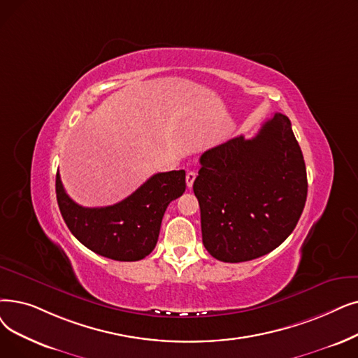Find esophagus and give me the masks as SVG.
Wrapping results in <instances>:
<instances>
[{
    "label": "esophagus",
    "instance_id": "1",
    "mask_svg": "<svg viewBox=\"0 0 358 358\" xmlns=\"http://www.w3.org/2000/svg\"><path fill=\"white\" fill-rule=\"evenodd\" d=\"M194 180H196V173H194V171H187V174H185V182H187V187L189 189L193 185Z\"/></svg>",
    "mask_w": 358,
    "mask_h": 358
}]
</instances>
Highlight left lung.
<instances>
[{"instance_id":"8db88e82","label":"left lung","mask_w":358,"mask_h":358,"mask_svg":"<svg viewBox=\"0 0 358 358\" xmlns=\"http://www.w3.org/2000/svg\"><path fill=\"white\" fill-rule=\"evenodd\" d=\"M193 192L201 240L217 260L265 256L294 231L307 199V174L291 121L276 113L253 138L238 136L200 157Z\"/></svg>"}]
</instances>
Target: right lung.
<instances>
[{
    "instance_id": "1",
    "label": "right lung",
    "mask_w": 358,
    "mask_h": 358,
    "mask_svg": "<svg viewBox=\"0 0 358 358\" xmlns=\"http://www.w3.org/2000/svg\"><path fill=\"white\" fill-rule=\"evenodd\" d=\"M185 190V171L152 176L129 197L105 208H83L66 193L59 173L57 201L71 234L89 250L120 262L146 257L157 245L164 213Z\"/></svg>"
}]
</instances>
